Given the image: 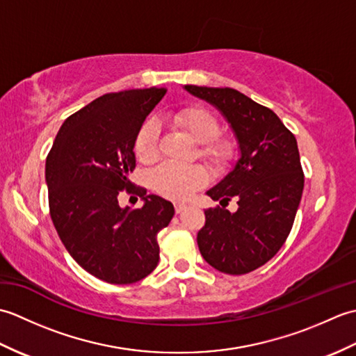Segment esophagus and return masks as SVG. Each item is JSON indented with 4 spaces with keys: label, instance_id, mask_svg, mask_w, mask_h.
Masks as SVG:
<instances>
[{
    "label": "esophagus",
    "instance_id": "34e87169",
    "mask_svg": "<svg viewBox=\"0 0 356 356\" xmlns=\"http://www.w3.org/2000/svg\"><path fill=\"white\" fill-rule=\"evenodd\" d=\"M174 209H176L177 214H180L184 209H186V203H184V202H174Z\"/></svg>",
    "mask_w": 356,
    "mask_h": 356
}]
</instances>
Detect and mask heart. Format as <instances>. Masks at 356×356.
I'll use <instances>...</instances> for the list:
<instances>
[{
  "instance_id": "heart-1",
  "label": "heart",
  "mask_w": 356,
  "mask_h": 356,
  "mask_svg": "<svg viewBox=\"0 0 356 356\" xmlns=\"http://www.w3.org/2000/svg\"><path fill=\"white\" fill-rule=\"evenodd\" d=\"M172 124L182 128L191 138L202 143L200 156L214 165L225 168L236 154V147L231 140L218 139L220 124L214 115L203 108H185L172 115ZM134 153L143 163H149L159 156V122L148 119L140 127L134 140ZM208 180L207 171L199 165L162 163L149 174V185L156 193L171 200H186L205 186Z\"/></svg>"
}]
</instances>
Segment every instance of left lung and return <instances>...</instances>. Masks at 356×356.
<instances>
[{"label": "left lung", "instance_id": "8db88e82", "mask_svg": "<svg viewBox=\"0 0 356 356\" xmlns=\"http://www.w3.org/2000/svg\"><path fill=\"white\" fill-rule=\"evenodd\" d=\"M184 88L222 113L240 151L232 170L207 191L222 207L205 211L200 254L225 274H248L269 261L292 229L305 188L297 139L274 111L237 90ZM232 197L239 205L236 213L224 208Z\"/></svg>", "mask_w": 356, "mask_h": 356}]
</instances>
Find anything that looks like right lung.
Segmentation results:
<instances>
[{
  "label": "right lung",
  "mask_w": 356,
  "mask_h": 356,
  "mask_svg": "<svg viewBox=\"0 0 356 356\" xmlns=\"http://www.w3.org/2000/svg\"><path fill=\"white\" fill-rule=\"evenodd\" d=\"M165 93L151 87L97 97L64 120L45 161L59 238L82 269L111 284L139 282L154 270L157 234L174 216L171 202L143 190L139 209L118 202L125 188L131 193L136 136Z\"/></svg>",
  "instance_id": "1"
}]
</instances>
